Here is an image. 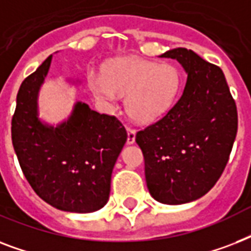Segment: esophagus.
<instances>
[{"instance_id": "34e87169", "label": "esophagus", "mask_w": 251, "mask_h": 251, "mask_svg": "<svg viewBox=\"0 0 251 251\" xmlns=\"http://www.w3.org/2000/svg\"><path fill=\"white\" fill-rule=\"evenodd\" d=\"M134 142H135V129L127 126V143L131 145V143H134Z\"/></svg>"}]
</instances>
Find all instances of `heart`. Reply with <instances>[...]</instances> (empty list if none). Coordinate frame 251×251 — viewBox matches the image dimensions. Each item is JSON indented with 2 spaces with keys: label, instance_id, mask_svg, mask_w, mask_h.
Here are the masks:
<instances>
[{
  "label": "heart",
  "instance_id": "heart-1",
  "mask_svg": "<svg viewBox=\"0 0 251 251\" xmlns=\"http://www.w3.org/2000/svg\"><path fill=\"white\" fill-rule=\"evenodd\" d=\"M88 83L96 98L113 101L126 95V109L137 121L149 122L160 117L175 102L182 78L173 65H160L137 57L112 61L104 75L91 74Z\"/></svg>",
  "mask_w": 251,
  "mask_h": 251
}]
</instances>
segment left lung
<instances>
[{"label": "left lung", "mask_w": 251, "mask_h": 251, "mask_svg": "<svg viewBox=\"0 0 251 251\" xmlns=\"http://www.w3.org/2000/svg\"><path fill=\"white\" fill-rule=\"evenodd\" d=\"M160 57L182 65L187 79L178 101L135 135L145 157L150 194L161 203L182 204L214 187L229 160L237 134L236 101L219 66L190 49Z\"/></svg>", "instance_id": "8db88e82"}]
</instances>
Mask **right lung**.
<instances>
[{
    "label": "right lung",
    "instance_id": "1",
    "mask_svg": "<svg viewBox=\"0 0 251 251\" xmlns=\"http://www.w3.org/2000/svg\"><path fill=\"white\" fill-rule=\"evenodd\" d=\"M52 56L25 78L17 95L11 141L25 179L43 201L68 212H94L109 198L110 177L127 139L121 121L76 102L57 127L37 118V94Z\"/></svg>",
    "mask_w": 251,
    "mask_h": 251
}]
</instances>
